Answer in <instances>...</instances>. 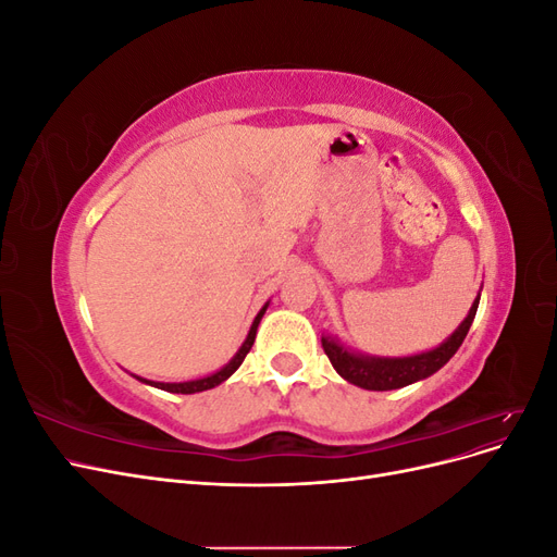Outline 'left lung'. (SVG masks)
Listing matches in <instances>:
<instances>
[{
    "label": "left lung",
    "instance_id": "1",
    "mask_svg": "<svg viewBox=\"0 0 557 557\" xmlns=\"http://www.w3.org/2000/svg\"><path fill=\"white\" fill-rule=\"evenodd\" d=\"M479 299H481V293L476 295L467 318L446 342H442L432 350L416 352V356H407V358L367 356V352L350 350L348 346H344L339 339H336V336H330V334L323 336L320 342H323V350L330 358L332 367L336 369V374L346 379L348 383L364 387V391H397V387L411 385L416 381L432 376L434 372H440L455 352H458L471 323H474Z\"/></svg>",
    "mask_w": 557,
    "mask_h": 557
}]
</instances>
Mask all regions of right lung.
<instances>
[{"instance_id": "add662e5", "label": "right lung", "mask_w": 557, "mask_h": 557, "mask_svg": "<svg viewBox=\"0 0 557 557\" xmlns=\"http://www.w3.org/2000/svg\"><path fill=\"white\" fill-rule=\"evenodd\" d=\"M267 307H269V301H267V305L260 309V313L256 315V320H252V325H250V330H248V336L244 339L242 348H239L237 352H234V358H232L225 367L218 369V372H213V374H209V376H201V379L183 381V383H160V381H148V379H141V376H134V379H139L141 383H148V385H153V387H160V391H166V393L195 395V393H201V391H211V387H215V385H221L223 381H227V379H230V376H232L234 372H237V369L242 367L244 358L248 356V350L252 348V342H256L258 325H260V320H262V315H264Z\"/></svg>"}]
</instances>
